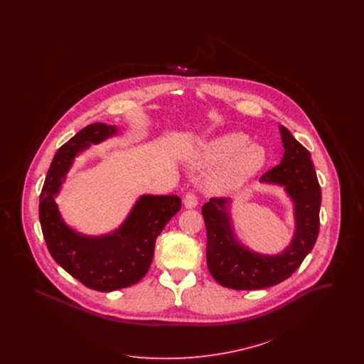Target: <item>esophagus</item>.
Masks as SVG:
<instances>
[{
    "label": "esophagus",
    "instance_id": "34e87169",
    "mask_svg": "<svg viewBox=\"0 0 364 364\" xmlns=\"http://www.w3.org/2000/svg\"><path fill=\"white\" fill-rule=\"evenodd\" d=\"M183 203H184V208H196V205H198V198H196L195 193L187 192V193L184 195V198H183Z\"/></svg>",
    "mask_w": 364,
    "mask_h": 364
}]
</instances>
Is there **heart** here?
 <instances>
[{"instance_id": "heart-1", "label": "heart", "mask_w": 364, "mask_h": 364, "mask_svg": "<svg viewBox=\"0 0 364 364\" xmlns=\"http://www.w3.org/2000/svg\"><path fill=\"white\" fill-rule=\"evenodd\" d=\"M191 164L195 168H214L206 180L208 190L230 195L247 186L267 164V153L258 143H250L242 132H226L200 143Z\"/></svg>"}]
</instances>
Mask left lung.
Here are the masks:
<instances>
[{
    "mask_svg": "<svg viewBox=\"0 0 364 364\" xmlns=\"http://www.w3.org/2000/svg\"><path fill=\"white\" fill-rule=\"evenodd\" d=\"M279 134L285 150L281 164L259 181L282 187L294 203V236L281 252L266 255L242 244L233 228L230 199L211 198L202 208L208 232V272L220 285L230 289H264L291 277L318 237L321 187L311 154L285 127L279 125Z\"/></svg>",
    "mask_w": 364,
    "mask_h": 364,
    "instance_id": "8db88e82",
    "label": "left lung"
}]
</instances>
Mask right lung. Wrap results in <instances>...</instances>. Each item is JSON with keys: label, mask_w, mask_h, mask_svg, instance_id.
<instances>
[{"label": "right lung", "mask_w": 364, "mask_h": 364, "mask_svg": "<svg viewBox=\"0 0 364 364\" xmlns=\"http://www.w3.org/2000/svg\"><path fill=\"white\" fill-rule=\"evenodd\" d=\"M117 134L116 125L104 122L79 131L57 150L39 196V221L53 259L87 288L100 292L131 287L146 276L156 237L181 208L177 195H141L122 225L101 236L76 232L64 221L55 198L75 158Z\"/></svg>", "instance_id": "1"}]
</instances>
